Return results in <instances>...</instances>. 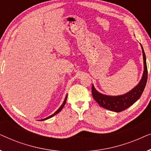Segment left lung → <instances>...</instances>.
<instances>
[{
	"label": "left lung",
	"instance_id": "obj_1",
	"mask_svg": "<svg viewBox=\"0 0 151 151\" xmlns=\"http://www.w3.org/2000/svg\"><path fill=\"white\" fill-rule=\"evenodd\" d=\"M142 55L144 60V72L142 77L137 85H136L133 89H131L127 93L120 95V96H107L101 93L96 89L93 85H92V95L94 100L98 102L100 106L108 109V110L114 111V112H121L139 100L145 88L148 78V70L146 65V55L142 45Z\"/></svg>",
	"mask_w": 151,
	"mask_h": 151
}]
</instances>
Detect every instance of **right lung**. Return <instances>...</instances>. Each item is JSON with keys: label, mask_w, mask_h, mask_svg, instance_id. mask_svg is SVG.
Instances as JSON below:
<instances>
[{"label": "right lung", "mask_w": 151, "mask_h": 151, "mask_svg": "<svg viewBox=\"0 0 151 151\" xmlns=\"http://www.w3.org/2000/svg\"><path fill=\"white\" fill-rule=\"evenodd\" d=\"M67 96H66V97H65V100H64V102H63V104L61 105L60 107V108H59L58 109V110H57L56 111H55V112L54 113H53V114L51 115L50 116L47 117H46V118H45V119H40V120H41V121H44V120H46V119H49V118H51V117H52L53 116H54L55 115L58 114V113L59 112H60L61 110H62V109H63V107H64V106H65V104H66V101H67Z\"/></svg>", "instance_id": "obj_1"}]
</instances>
